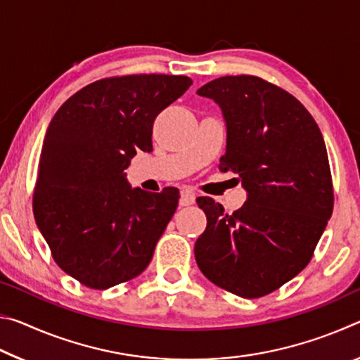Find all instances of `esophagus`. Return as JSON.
<instances>
[{
	"label": "esophagus",
	"mask_w": 360,
	"mask_h": 360,
	"mask_svg": "<svg viewBox=\"0 0 360 360\" xmlns=\"http://www.w3.org/2000/svg\"><path fill=\"white\" fill-rule=\"evenodd\" d=\"M193 203H195V193L191 191V188H182L179 205L181 206H188V205H193Z\"/></svg>",
	"instance_id": "obj_1"
}]
</instances>
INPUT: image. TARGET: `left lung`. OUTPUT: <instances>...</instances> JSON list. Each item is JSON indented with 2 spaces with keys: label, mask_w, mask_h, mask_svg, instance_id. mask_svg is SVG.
<instances>
[{
  "label": "left lung",
  "mask_w": 360,
  "mask_h": 360,
  "mask_svg": "<svg viewBox=\"0 0 360 360\" xmlns=\"http://www.w3.org/2000/svg\"><path fill=\"white\" fill-rule=\"evenodd\" d=\"M214 100L227 125L221 172L240 176L248 200L233 214L198 197L208 224L195 260L219 288L259 298L311 260L333 211L324 138L300 101L257 76H224L197 90Z\"/></svg>",
  "instance_id": "1"
}]
</instances>
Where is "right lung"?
Wrapping results in <instances>:
<instances>
[{
  "mask_svg": "<svg viewBox=\"0 0 360 360\" xmlns=\"http://www.w3.org/2000/svg\"><path fill=\"white\" fill-rule=\"evenodd\" d=\"M192 85L187 76L106 77L70 96L49 124L33 193L34 221L52 257L90 289L146 270L178 193L131 188L125 169L152 150L158 114Z\"/></svg>",
  "mask_w": 360,
  "mask_h": 360,
  "instance_id": "add662e5",
  "label": "right lung"
}]
</instances>
